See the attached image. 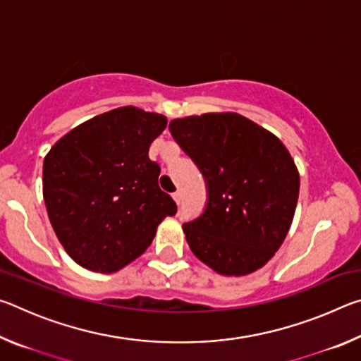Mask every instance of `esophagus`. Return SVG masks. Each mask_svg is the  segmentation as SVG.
I'll return each mask as SVG.
<instances>
[{
    "instance_id": "obj_1",
    "label": "esophagus",
    "mask_w": 361,
    "mask_h": 361,
    "mask_svg": "<svg viewBox=\"0 0 361 361\" xmlns=\"http://www.w3.org/2000/svg\"><path fill=\"white\" fill-rule=\"evenodd\" d=\"M172 197H173V200H175V202L180 205V202H181V194H180L178 191H176V192H173V194H172Z\"/></svg>"
}]
</instances>
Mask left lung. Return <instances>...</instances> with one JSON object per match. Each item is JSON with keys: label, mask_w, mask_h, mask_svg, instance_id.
Wrapping results in <instances>:
<instances>
[{"label": "left lung", "mask_w": 361, "mask_h": 361, "mask_svg": "<svg viewBox=\"0 0 361 361\" xmlns=\"http://www.w3.org/2000/svg\"><path fill=\"white\" fill-rule=\"evenodd\" d=\"M169 129L209 188L202 215L183 224L191 252L221 276L258 271L282 247L295 216L299 172L290 151L231 111L173 119Z\"/></svg>", "instance_id": "obj_1"}]
</instances>
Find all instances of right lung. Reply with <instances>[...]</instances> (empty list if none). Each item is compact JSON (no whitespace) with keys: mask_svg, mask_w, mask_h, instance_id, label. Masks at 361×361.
Here are the masks:
<instances>
[{"mask_svg":"<svg viewBox=\"0 0 361 361\" xmlns=\"http://www.w3.org/2000/svg\"><path fill=\"white\" fill-rule=\"evenodd\" d=\"M164 114L121 106L57 140L42 164V197L65 252L89 271L111 274L135 261L176 204L157 185L149 146Z\"/></svg>","mask_w":361,"mask_h":361,"instance_id":"add662e5","label":"right lung"}]
</instances>
